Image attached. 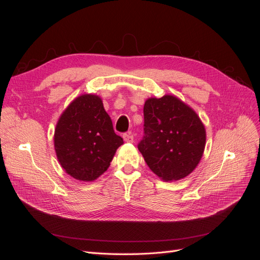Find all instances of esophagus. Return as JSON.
<instances>
[{"label":"esophagus","instance_id":"34e87169","mask_svg":"<svg viewBox=\"0 0 260 260\" xmlns=\"http://www.w3.org/2000/svg\"><path fill=\"white\" fill-rule=\"evenodd\" d=\"M122 138L124 140V142H127V143H132L133 140H135L132 133H124V135L122 136Z\"/></svg>","mask_w":260,"mask_h":260}]
</instances>
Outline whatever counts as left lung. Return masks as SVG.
<instances>
[{
    "mask_svg": "<svg viewBox=\"0 0 260 260\" xmlns=\"http://www.w3.org/2000/svg\"><path fill=\"white\" fill-rule=\"evenodd\" d=\"M144 138L138 148L154 174L164 181L187 177L198 167L206 145V129L194 109L165 94L144 103Z\"/></svg>",
    "mask_w": 260,
    "mask_h": 260,
    "instance_id": "8db88e82",
    "label": "left lung"
}]
</instances>
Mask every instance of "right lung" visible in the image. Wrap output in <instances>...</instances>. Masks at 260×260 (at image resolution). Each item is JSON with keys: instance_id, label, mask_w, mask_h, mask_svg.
I'll use <instances>...</instances> for the list:
<instances>
[{"instance_id": "add662e5", "label": "right lung", "mask_w": 260, "mask_h": 260, "mask_svg": "<svg viewBox=\"0 0 260 260\" xmlns=\"http://www.w3.org/2000/svg\"><path fill=\"white\" fill-rule=\"evenodd\" d=\"M122 144L103 101L95 94L77 96L59 116L54 131V148L61 168L84 182L103 175Z\"/></svg>"}]
</instances>
